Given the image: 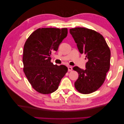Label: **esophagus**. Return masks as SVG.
Returning <instances> with one entry per match:
<instances>
[{
  "instance_id": "esophagus-1",
  "label": "esophagus",
  "mask_w": 124,
  "mask_h": 124,
  "mask_svg": "<svg viewBox=\"0 0 124 124\" xmlns=\"http://www.w3.org/2000/svg\"><path fill=\"white\" fill-rule=\"evenodd\" d=\"M68 71H71L72 70V67L69 66V67H68Z\"/></svg>"
}]
</instances>
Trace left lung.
I'll list each match as a JSON object with an SVG mask.
<instances>
[{
	"label": "left lung",
	"mask_w": 124,
	"mask_h": 124,
	"mask_svg": "<svg viewBox=\"0 0 124 124\" xmlns=\"http://www.w3.org/2000/svg\"><path fill=\"white\" fill-rule=\"evenodd\" d=\"M79 51L84 53L88 61L85 70L73 68L78 73L75 86L79 93L90 94L97 91L106 79L110 65L111 52L103 37L89 29L78 27L70 29Z\"/></svg>",
	"instance_id": "8db88e82"
}]
</instances>
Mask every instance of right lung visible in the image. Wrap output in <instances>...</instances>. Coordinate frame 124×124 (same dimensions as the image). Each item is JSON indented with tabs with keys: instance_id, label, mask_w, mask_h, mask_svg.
Returning a JSON list of instances; mask_svg holds the SVG:
<instances>
[{
	"instance_id": "obj_1",
	"label": "right lung",
	"mask_w": 124,
	"mask_h": 124,
	"mask_svg": "<svg viewBox=\"0 0 124 124\" xmlns=\"http://www.w3.org/2000/svg\"><path fill=\"white\" fill-rule=\"evenodd\" d=\"M67 28H39L26 40L23 53V71L32 88L38 93L51 94L59 87L68 71L64 65L51 62L52 52L67 36Z\"/></svg>"
}]
</instances>
